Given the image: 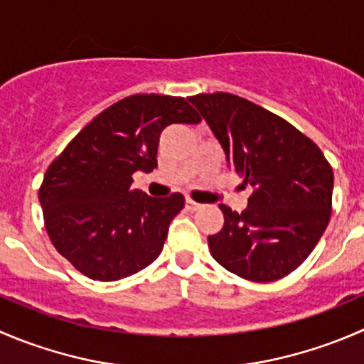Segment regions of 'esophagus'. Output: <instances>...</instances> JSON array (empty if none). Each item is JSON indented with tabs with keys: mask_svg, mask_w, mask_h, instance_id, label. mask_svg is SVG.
Wrapping results in <instances>:
<instances>
[{
	"mask_svg": "<svg viewBox=\"0 0 364 364\" xmlns=\"http://www.w3.org/2000/svg\"><path fill=\"white\" fill-rule=\"evenodd\" d=\"M199 208H200V204H197L196 200H192V199L186 200V210L188 211H196V210H199Z\"/></svg>",
	"mask_w": 364,
	"mask_h": 364,
	"instance_id": "obj_1",
	"label": "esophagus"
}]
</instances>
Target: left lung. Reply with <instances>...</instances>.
<instances>
[{
  "label": "left lung",
  "mask_w": 364,
  "mask_h": 364,
  "mask_svg": "<svg viewBox=\"0 0 364 364\" xmlns=\"http://www.w3.org/2000/svg\"><path fill=\"white\" fill-rule=\"evenodd\" d=\"M229 167L252 193L238 213L222 204L224 228L208 236L211 256L252 283L283 279L304 263L333 211V167L309 136L279 115L228 92L197 94Z\"/></svg>",
  "instance_id": "obj_1"
}]
</instances>
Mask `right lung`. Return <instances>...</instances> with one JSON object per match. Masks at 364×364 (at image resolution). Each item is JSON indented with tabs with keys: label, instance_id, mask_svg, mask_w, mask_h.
Wrapping results in <instances>:
<instances>
[{
	"label": "right lung",
	"instance_id": "obj_1",
	"mask_svg": "<svg viewBox=\"0 0 364 364\" xmlns=\"http://www.w3.org/2000/svg\"><path fill=\"white\" fill-rule=\"evenodd\" d=\"M197 122L185 97L135 94L94 117L51 161L38 188L44 225L77 272L119 281L160 256L185 197L154 199L132 188V176L156 167L167 126Z\"/></svg>",
	"mask_w": 364,
	"mask_h": 364
}]
</instances>
